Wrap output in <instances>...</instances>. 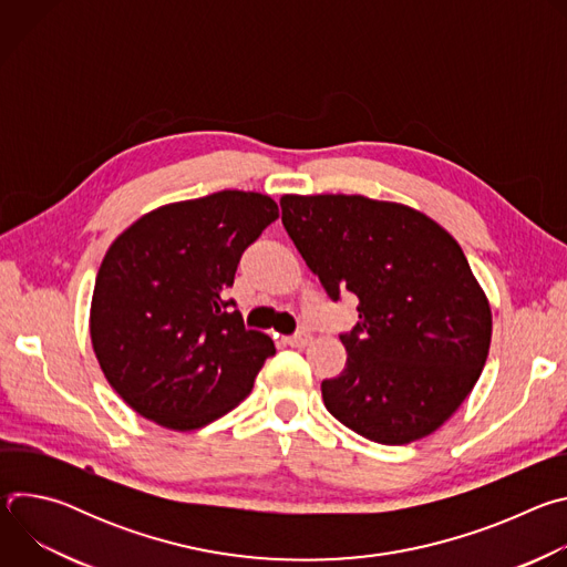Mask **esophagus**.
Masks as SVG:
<instances>
[{"label": "esophagus", "mask_w": 567, "mask_h": 567, "mask_svg": "<svg viewBox=\"0 0 567 567\" xmlns=\"http://www.w3.org/2000/svg\"><path fill=\"white\" fill-rule=\"evenodd\" d=\"M287 343H289L291 348H307V346L311 343V334L305 332V330H300V332L287 337Z\"/></svg>", "instance_id": "obj_1"}]
</instances>
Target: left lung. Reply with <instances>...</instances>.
<instances>
[{
    "label": "left lung",
    "mask_w": 567,
    "mask_h": 567,
    "mask_svg": "<svg viewBox=\"0 0 567 567\" xmlns=\"http://www.w3.org/2000/svg\"><path fill=\"white\" fill-rule=\"evenodd\" d=\"M282 224L332 300L359 298L326 409L379 444L437 431L473 390L492 309L457 241L424 213L363 195H285Z\"/></svg>",
    "instance_id": "obj_1"
}]
</instances>
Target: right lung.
Returning a JSON list of instances; mask_svg holds the SVG:
<instances>
[{
  "label": "right lung",
  "instance_id": "obj_1",
  "mask_svg": "<svg viewBox=\"0 0 567 567\" xmlns=\"http://www.w3.org/2000/svg\"><path fill=\"white\" fill-rule=\"evenodd\" d=\"M278 215L269 195L221 190L161 206L112 241L90 334L105 379L141 417L195 431L251 392L276 348L224 291Z\"/></svg>",
  "mask_w": 567,
  "mask_h": 567
}]
</instances>
